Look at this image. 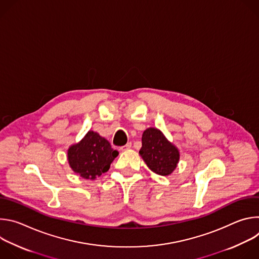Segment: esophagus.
Masks as SVG:
<instances>
[{
    "mask_svg": "<svg viewBox=\"0 0 259 259\" xmlns=\"http://www.w3.org/2000/svg\"><path fill=\"white\" fill-rule=\"evenodd\" d=\"M131 146H132V143H131V142H128L127 144H125V145L121 146V147H120V150H121V151H128V150H130V149H131Z\"/></svg>",
    "mask_w": 259,
    "mask_h": 259,
    "instance_id": "esophagus-1",
    "label": "esophagus"
}]
</instances>
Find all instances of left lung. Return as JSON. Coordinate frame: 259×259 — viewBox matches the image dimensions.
<instances>
[{
  "label": "left lung",
  "instance_id": "left-lung-1",
  "mask_svg": "<svg viewBox=\"0 0 259 259\" xmlns=\"http://www.w3.org/2000/svg\"><path fill=\"white\" fill-rule=\"evenodd\" d=\"M139 154L147 167L163 176L171 174L179 161L178 150L156 128L143 132Z\"/></svg>",
  "mask_w": 259,
  "mask_h": 259
}]
</instances>
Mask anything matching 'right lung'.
Segmentation results:
<instances>
[{
  "label": "right lung",
  "mask_w": 259,
  "mask_h": 259,
  "mask_svg": "<svg viewBox=\"0 0 259 259\" xmlns=\"http://www.w3.org/2000/svg\"><path fill=\"white\" fill-rule=\"evenodd\" d=\"M118 155L105 138L89 131L79 143L69 147L67 159L70 168L77 174L86 179H95L108 171Z\"/></svg>",
  "instance_id": "right-lung-1"
}]
</instances>
